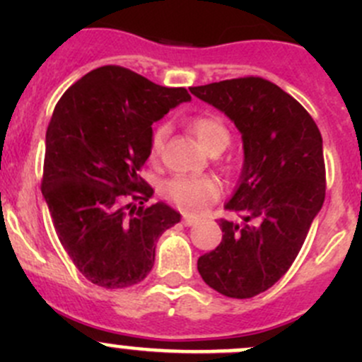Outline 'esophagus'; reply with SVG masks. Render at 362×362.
Returning a JSON list of instances; mask_svg holds the SVG:
<instances>
[{"label":"esophagus","mask_w":362,"mask_h":362,"mask_svg":"<svg viewBox=\"0 0 362 362\" xmlns=\"http://www.w3.org/2000/svg\"><path fill=\"white\" fill-rule=\"evenodd\" d=\"M182 222H184L185 226H194V224H198V218H196V217H189V215H185V217L182 218Z\"/></svg>","instance_id":"obj_1"}]
</instances>
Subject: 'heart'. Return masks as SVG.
<instances>
[{"label":"heart","instance_id":"b5f03b06","mask_svg":"<svg viewBox=\"0 0 362 362\" xmlns=\"http://www.w3.org/2000/svg\"><path fill=\"white\" fill-rule=\"evenodd\" d=\"M189 127L210 154H218L231 144V133L217 117L198 115L191 119ZM168 133V126H158L152 131L148 141V156L152 160H158L163 154ZM221 194L222 184L214 175H175L160 187V196L166 202L173 203L178 210L189 215L203 214L211 203L221 198Z\"/></svg>","mask_w":362,"mask_h":362}]
</instances>
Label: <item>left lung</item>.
<instances>
[{
    "label": "left lung",
    "mask_w": 362,
    "mask_h": 362,
    "mask_svg": "<svg viewBox=\"0 0 362 362\" xmlns=\"http://www.w3.org/2000/svg\"><path fill=\"white\" fill-rule=\"evenodd\" d=\"M191 93L236 124L245 148L240 185L226 203L243 222L218 221L222 242L198 259V272L217 293L254 298L293 266L322 206V136L301 103L261 76L221 80Z\"/></svg>",
    "instance_id": "8db88e82"
}]
</instances>
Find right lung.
<instances>
[{
	"instance_id": "add662e5",
	"label": "right lung",
	"mask_w": 362,
	"mask_h": 362,
	"mask_svg": "<svg viewBox=\"0 0 362 362\" xmlns=\"http://www.w3.org/2000/svg\"><path fill=\"white\" fill-rule=\"evenodd\" d=\"M191 100L124 66H101L61 96L45 138L42 194L57 238L94 286L124 289L154 266L156 242L180 222L141 178L152 122Z\"/></svg>"
}]
</instances>
